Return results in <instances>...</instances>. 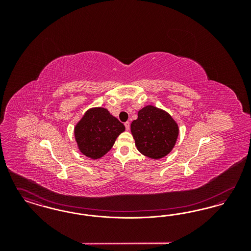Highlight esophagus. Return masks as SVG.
<instances>
[{"label": "esophagus", "mask_w": 251, "mask_h": 251, "mask_svg": "<svg viewBox=\"0 0 251 251\" xmlns=\"http://www.w3.org/2000/svg\"><path fill=\"white\" fill-rule=\"evenodd\" d=\"M124 125H125L126 130H127V131H129V130H130V122H129V121H127V122H125V123H124Z\"/></svg>", "instance_id": "34e87169"}]
</instances>
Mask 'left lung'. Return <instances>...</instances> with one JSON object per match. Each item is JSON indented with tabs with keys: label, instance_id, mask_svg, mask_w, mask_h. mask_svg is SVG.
<instances>
[{
	"label": "left lung",
	"instance_id": "1",
	"mask_svg": "<svg viewBox=\"0 0 251 251\" xmlns=\"http://www.w3.org/2000/svg\"><path fill=\"white\" fill-rule=\"evenodd\" d=\"M137 150L147 157L160 159L168 154L176 143L177 123L163 110L149 105L138 112L131 124Z\"/></svg>",
	"mask_w": 251,
	"mask_h": 251
}]
</instances>
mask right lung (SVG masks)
<instances>
[{
  "instance_id": "1",
  "label": "right lung",
  "mask_w": 251,
  "mask_h": 251,
  "mask_svg": "<svg viewBox=\"0 0 251 251\" xmlns=\"http://www.w3.org/2000/svg\"><path fill=\"white\" fill-rule=\"evenodd\" d=\"M125 126L104 108L88 110L75 127V139L81 152L99 159L112 149Z\"/></svg>"
}]
</instances>
